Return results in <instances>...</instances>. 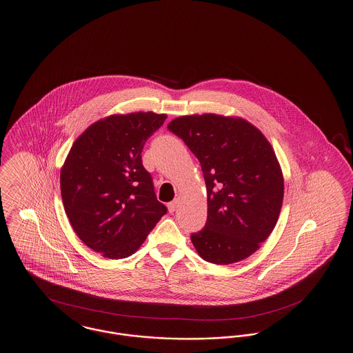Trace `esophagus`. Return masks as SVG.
Listing matches in <instances>:
<instances>
[{"label": "esophagus", "mask_w": 353, "mask_h": 353, "mask_svg": "<svg viewBox=\"0 0 353 353\" xmlns=\"http://www.w3.org/2000/svg\"><path fill=\"white\" fill-rule=\"evenodd\" d=\"M176 208H177V201L174 200V201L169 202L168 203V210L169 213H173L174 210H176Z\"/></svg>", "instance_id": "1"}]
</instances>
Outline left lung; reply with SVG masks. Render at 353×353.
<instances>
[{
    "instance_id": "8db88e82",
    "label": "left lung",
    "mask_w": 353,
    "mask_h": 353,
    "mask_svg": "<svg viewBox=\"0 0 353 353\" xmlns=\"http://www.w3.org/2000/svg\"><path fill=\"white\" fill-rule=\"evenodd\" d=\"M168 130L199 159L206 184L208 219L190 235L196 250L214 265L250 256L274 230L285 193L268 139L245 119L216 114L180 117Z\"/></svg>"
}]
</instances>
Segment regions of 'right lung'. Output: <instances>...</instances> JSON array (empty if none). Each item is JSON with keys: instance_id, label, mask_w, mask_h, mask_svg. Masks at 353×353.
Returning <instances> with one entry per match:
<instances>
[{"instance_id": "1", "label": "right lung", "mask_w": 353, "mask_h": 353, "mask_svg": "<svg viewBox=\"0 0 353 353\" xmlns=\"http://www.w3.org/2000/svg\"><path fill=\"white\" fill-rule=\"evenodd\" d=\"M165 114L111 115L91 124L61 169V193L74 232L110 259L132 255L167 213L143 167L145 141Z\"/></svg>"}]
</instances>
